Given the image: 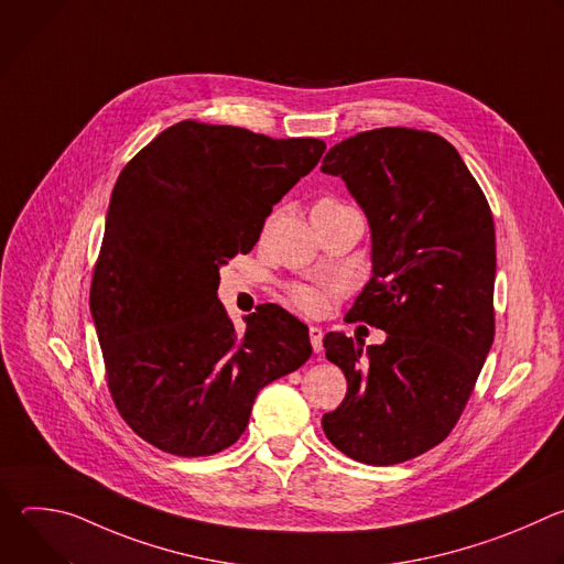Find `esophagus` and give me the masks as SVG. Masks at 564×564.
I'll return each mask as SVG.
<instances>
[{
  "instance_id": "esophagus-1",
  "label": "esophagus",
  "mask_w": 564,
  "mask_h": 564,
  "mask_svg": "<svg viewBox=\"0 0 564 564\" xmlns=\"http://www.w3.org/2000/svg\"><path fill=\"white\" fill-rule=\"evenodd\" d=\"M310 344H312L314 352L324 350V330H321L318 326H310Z\"/></svg>"
}]
</instances>
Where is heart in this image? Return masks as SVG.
Listing matches in <instances>:
<instances>
[{
	"label": "heart",
	"mask_w": 564,
	"mask_h": 564,
	"mask_svg": "<svg viewBox=\"0 0 564 564\" xmlns=\"http://www.w3.org/2000/svg\"><path fill=\"white\" fill-rule=\"evenodd\" d=\"M335 207H341V203L337 200H330V198H324L318 200L314 207H312V214L316 212H328V209H335ZM335 292V288H328V290H318V288H312V285H292L290 288V305L301 312V314H307V316H314L318 312H324L326 305H328V294Z\"/></svg>",
	"instance_id": "obj_1"
}]
</instances>
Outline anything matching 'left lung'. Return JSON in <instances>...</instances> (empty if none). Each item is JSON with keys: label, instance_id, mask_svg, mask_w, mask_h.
I'll list each match as a JSON object with an SVG mask.
<instances>
[{"label": "left lung", "instance_id": "1", "mask_svg": "<svg viewBox=\"0 0 564 564\" xmlns=\"http://www.w3.org/2000/svg\"><path fill=\"white\" fill-rule=\"evenodd\" d=\"M321 172L364 209L372 276L348 312L381 346L324 339L348 392L326 437L348 457L390 466L437 446L457 424L496 335V227L487 196L437 133L383 127L335 144Z\"/></svg>", "mask_w": 564, "mask_h": 564}]
</instances>
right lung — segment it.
<instances>
[{"label":"right lung","instance_id":"1","mask_svg":"<svg viewBox=\"0 0 564 564\" xmlns=\"http://www.w3.org/2000/svg\"><path fill=\"white\" fill-rule=\"evenodd\" d=\"M324 151L316 138L183 120L120 172L89 305L116 409L151 446L220 453L259 390L310 359L296 316L268 303L238 335L216 290L220 265L254 248L272 205Z\"/></svg>","mask_w":564,"mask_h":564}]
</instances>
